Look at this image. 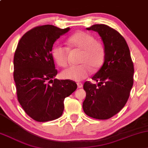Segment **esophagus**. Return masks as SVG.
Returning <instances> with one entry per match:
<instances>
[{"label":"esophagus","instance_id":"obj_1","mask_svg":"<svg viewBox=\"0 0 148 148\" xmlns=\"http://www.w3.org/2000/svg\"><path fill=\"white\" fill-rule=\"evenodd\" d=\"M77 86H78V88H82V86H83V84H82V83H77Z\"/></svg>","mask_w":148,"mask_h":148}]
</instances>
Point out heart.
<instances>
[{
	"label": "heart",
	"mask_w": 148,
	"mask_h": 148,
	"mask_svg": "<svg viewBox=\"0 0 148 148\" xmlns=\"http://www.w3.org/2000/svg\"><path fill=\"white\" fill-rule=\"evenodd\" d=\"M67 44L71 49L82 50L79 62L82 64L69 66L62 72V78L79 82L84 79L91 73V66L96 69L103 62L105 49L100 42L96 40L94 35L86 32H78L68 37ZM52 55L56 63L62 67L68 64L69 49L60 45L52 48Z\"/></svg>",
	"instance_id": "1"
}]
</instances>
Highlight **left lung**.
Returning <instances> with one entry per match:
<instances>
[{"label":"left lung","mask_w":148,"mask_h":148,"mask_svg":"<svg viewBox=\"0 0 148 148\" xmlns=\"http://www.w3.org/2000/svg\"><path fill=\"white\" fill-rule=\"evenodd\" d=\"M87 30L97 32L105 49L104 62L92 77L98 84L86 82V99L83 109L87 116L106 120L113 117L127 101L133 85L134 66L124 37L116 29L103 24L94 25Z\"/></svg>","instance_id":"8db88e82"}]
</instances>
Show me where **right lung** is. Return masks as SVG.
<instances>
[{"label": "right lung", "instance_id": "add662e5", "mask_svg": "<svg viewBox=\"0 0 148 148\" xmlns=\"http://www.w3.org/2000/svg\"><path fill=\"white\" fill-rule=\"evenodd\" d=\"M69 30V27L61 29L52 25L37 26L21 37L15 52L13 77L18 100L25 112L38 122L60 118L64 99L77 88L73 81L54 79L57 70L52 47Z\"/></svg>", "mask_w": 148, "mask_h": 148}]
</instances>
